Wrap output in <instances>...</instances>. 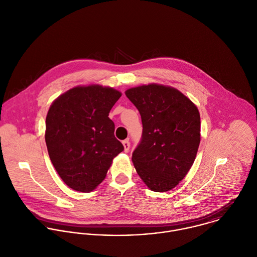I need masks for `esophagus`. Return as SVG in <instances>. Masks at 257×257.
I'll return each mask as SVG.
<instances>
[{
	"instance_id": "esophagus-1",
	"label": "esophagus",
	"mask_w": 257,
	"mask_h": 257,
	"mask_svg": "<svg viewBox=\"0 0 257 257\" xmlns=\"http://www.w3.org/2000/svg\"><path fill=\"white\" fill-rule=\"evenodd\" d=\"M122 145H123V148H124V152L127 153L130 151V147H131V144L127 140H124L122 141Z\"/></svg>"
}]
</instances>
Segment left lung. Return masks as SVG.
<instances>
[{"label":"left lung","instance_id":"obj_1","mask_svg":"<svg viewBox=\"0 0 257 257\" xmlns=\"http://www.w3.org/2000/svg\"><path fill=\"white\" fill-rule=\"evenodd\" d=\"M125 95L139 109L143 122L142 139L132 159L136 171L153 191H169L195 160L200 143L199 111L170 86H137Z\"/></svg>","mask_w":257,"mask_h":257}]
</instances>
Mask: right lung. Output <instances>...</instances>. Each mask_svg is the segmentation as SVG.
Masks as SVG:
<instances>
[{
	"label": "right lung",
	"instance_id": "obj_1",
	"mask_svg": "<svg viewBox=\"0 0 257 257\" xmlns=\"http://www.w3.org/2000/svg\"><path fill=\"white\" fill-rule=\"evenodd\" d=\"M121 93L111 87L77 86L60 95L46 118V144L53 166L71 188L87 192L105 177L124 149L114 137L109 110Z\"/></svg>",
	"mask_w": 257,
	"mask_h": 257
}]
</instances>
